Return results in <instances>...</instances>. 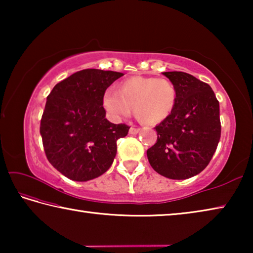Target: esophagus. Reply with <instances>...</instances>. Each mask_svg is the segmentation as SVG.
Returning <instances> with one entry per match:
<instances>
[{"label":"esophagus","instance_id":"34e87169","mask_svg":"<svg viewBox=\"0 0 253 253\" xmlns=\"http://www.w3.org/2000/svg\"><path fill=\"white\" fill-rule=\"evenodd\" d=\"M139 131H140V128H136V127H130L129 128V134L130 135H136V134H138Z\"/></svg>","mask_w":253,"mask_h":253}]
</instances>
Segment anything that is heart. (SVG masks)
<instances>
[{
  "label": "heart",
  "instance_id": "heart-1",
  "mask_svg": "<svg viewBox=\"0 0 253 253\" xmlns=\"http://www.w3.org/2000/svg\"><path fill=\"white\" fill-rule=\"evenodd\" d=\"M177 90L166 78L137 76L124 80L119 92L108 89L102 95V106L113 118L136 116L146 124H158L173 113Z\"/></svg>",
  "mask_w": 253,
  "mask_h": 253
}]
</instances>
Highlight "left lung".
<instances>
[{
    "instance_id": "8db88e82",
    "label": "left lung",
    "mask_w": 253,
    "mask_h": 253,
    "mask_svg": "<svg viewBox=\"0 0 253 253\" xmlns=\"http://www.w3.org/2000/svg\"><path fill=\"white\" fill-rule=\"evenodd\" d=\"M175 84L173 113L155 127L157 140L147 149L158 174L190 178L207 168L221 137L220 105L208 84L182 71L163 72Z\"/></svg>"
}]
</instances>
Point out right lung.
I'll list each match as a JSON object with an SVG mask.
<instances>
[{
	"label": "right lung",
	"instance_id": "obj_1",
	"mask_svg": "<svg viewBox=\"0 0 253 253\" xmlns=\"http://www.w3.org/2000/svg\"><path fill=\"white\" fill-rule=\"evenodd\" d=\"M124 74L84 69L60 81L46 97L40 134L46 158L55 169L77 182L108 170L117 140L128 134L125 124L106 119L102 95Z\"/></svg>",
	"mask_w": 253,
	"mask_h": 253
}]
</instances>
